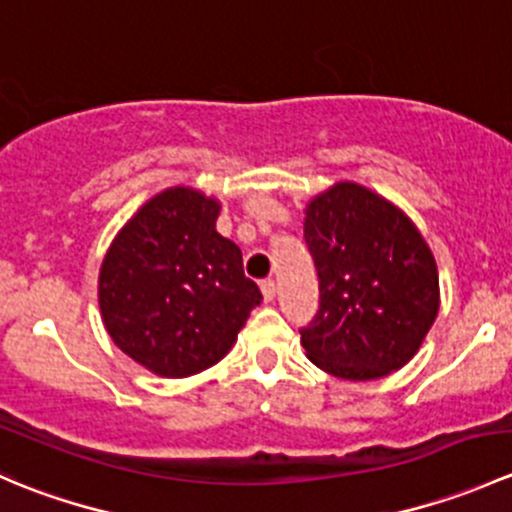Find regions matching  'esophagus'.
Wrapping results in <instances>:
<instances>
[{"instance_id": "esophagus-1", "label": "esophagus", "mask_w": 512, "mask_h": 512, "mask_svg": "<svg viewBox=\"0 0 512 512\" xmlns=\"http://www.w3.org/2000/svg\"><path fill=\"white\" fill-rule=\"evenodd\" d=\"M260 289H262V297H265V302H272V299H275V294H277L275 280H262Z\"/></svg>"}]
</instances>
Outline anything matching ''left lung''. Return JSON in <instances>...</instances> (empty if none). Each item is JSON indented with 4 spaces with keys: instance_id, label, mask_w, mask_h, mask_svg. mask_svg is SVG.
Listing matches in <instances>:
<instances>
[{
    "instance_id": "8db88e82",
    "label": "left lung",
    "mask_w": 512,
    "mask_h": 512,
    "mask_svg": "<svg viewBox=\"0 0 512 512\" xmlns=\"http://www.w3.org/2000/svg\"><path fill=\"white\" fill-rule=\"evenodd\" d=\"M319 275V312L302 332L309 361L347 381H374L414 359L441 304L438 267L414 220L342 180L304 210Z\"/></svg>"
}]
</instances>
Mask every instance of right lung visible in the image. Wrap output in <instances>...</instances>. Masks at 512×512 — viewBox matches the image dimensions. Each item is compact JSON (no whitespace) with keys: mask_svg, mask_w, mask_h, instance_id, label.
<instances>
[{"mask_svg":"<svg viewBox=\"0 0 512 512\" xmlns=\"http://www.w3.org/2000/svg\"><path fill=\"white\" fill-rule=\"evenodd\" d=\"M220 200L188 185L160 190L113 237L98 272L103 327L123 354L165 379L218 364L260 289L242 252L215 230Z\"/></svg>","mask_w":512,"mask_h":512,"instance_id":"1","label":"right lung"}]
</instances>
